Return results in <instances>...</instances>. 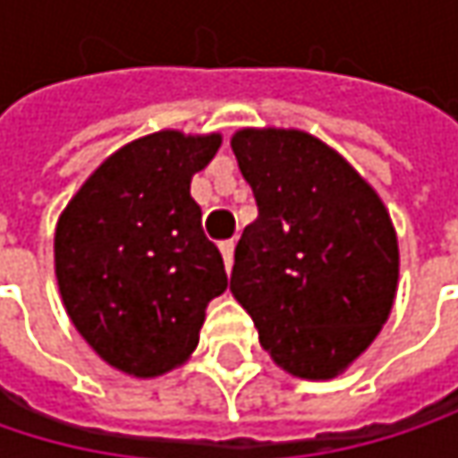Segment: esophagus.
<instances>
[{
    "label": "esophagus",
    "mask_w": 458,
    "mask_h": 458,
    "mask_svg": "<svg viewBox=\"0 0 458 458\" xmlns=\"http://www.w3.org/2000/svg\"><path fill=\"white\" fill-rule=\"evenodd\" d=\"M220 251H223V259H225V267H233V251H235V243L233 241H223L220 243Z\"/></svg>",
    "instance_id": "34e87169"
}]
</instances>
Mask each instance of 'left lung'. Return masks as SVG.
Returning a JSON list of instances; mask_svg holds the SVG:
<instances>
[{
  "label": "left lung",
  "mask_w": 458,
  "mask_h": 458,
  "mask_svg": "<svg viewBox=\"0 0 458 458\" xmlns=\"http://www.w3.org/2000/svg\"><path fill=\"white\" fill-rule=\"evenodd\" d=\"M257 220L235 246L230 292L294 377L331 379L379 334L398 289V238L374 188L300 130L233 140Z\"/></svg>",
  "instance_id": "1"
}]
</instances>
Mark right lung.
<instances>
[{
  "label": "right lung",
  "instance_id": "obj_1",
  "mask_svg": "<svg viewBox=\"0 0 458 458\" xmlns=\"http://www.w3.org/2000/svg\"><path fill=\"white\" fill-rule=\"evenodd\" d=\"M220 135L156 132L111 158L71 199L55 230V273L79 334L114 369L158 377L199 344L209 300L228 289L204 235L191 180Z\"/></svg>",
  "mask_w": 458,
  "mask_h": 458
}]
</instances>
